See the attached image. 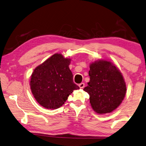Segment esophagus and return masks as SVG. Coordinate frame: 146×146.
<instances>
[{
	"label": "esophagus",
	"instance_id": "esophagus-1",
	"mask_svg": "<svg viewBox=\"0 0 146 146\" xmlns=\"http://www.w3.org/2000/svg\"><path fill=\"white\" fill-rule=\"evenodd\" d=\"M79 86L80 88H83L84 87V83H83V82H81V83H80L79 84Z\"/></svg>",
	"mask_w": 146,
	"mask_h": 146
}]
</instances>
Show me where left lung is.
<instances>
[{"label": "left lung", "mask_w": 146, "mask_h": 146, "mask_svg": "<svg viewBox=\"0 0 146 146\" xmlns=\"http://www.w3.org/2000/svg\"><path fill=\"white\" fill-rule=\"evenodd\" d=\"M90 81L83 90L90 96L91 107L98 114L110 113L120 106L127 86L119 69L108 60L90 64Z\"/></svg>", "instance_id": "obj_1"}]
</instances>
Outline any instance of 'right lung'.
Wrapping results in <instances>:
<instances>
[{"label":"right lung","mask_w":146,"mask_h":146,"mask_svg":"<svg viewBox=\"0 0 146 146\" xmlns=\"http://www.w3.org/2000/svg\"><path fill=\"white\" fill-rule=\"evenodd\" d=\"M71 60L62 54H54L33 71L30 88L41 106L50 110L59 108L73 90L79 89L73 82L69 67Z\"/></svg>","instance_id":"add662e5"}]
</instances>
